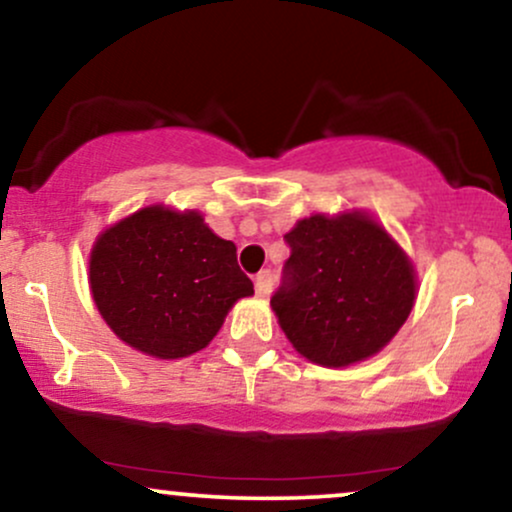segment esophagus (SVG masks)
<instances>
[{
	"instance_id": "34e87169",
	"label": "esophagus",
	"mask_w": 512,
	"mask_h": 512,
	"mask_svg": "<svg viewBox=\"0 0 512 512\" xmlns=\"http://www.w3.org/2000/svg\"><path fill=\"white\" fill-rule=\"evenodd\" d=\"M272 286H274V276H272V272H269V269H264V272H260V274L255 276L257 296L267 298L269 293H272Z\"/></svg>"
}]
</instances>
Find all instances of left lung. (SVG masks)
Returning <instances> with one entry per match:
<instances>
[{"label":"left lung","instance_id":"obj_1","mask_svg":"<svg viewBox=\"0 0 512 512\" xmlns=\"http://www.w3.org/2000/svg\"><path fill=\"white\" fill-rule=\"evenodd\" d=\"M284 240L291 257L272 310L293 349L327 368L378 354L414 308L416 274L404 250L361 211L315 214Z\"/></svg>","mask_w":512,"mask_h":512}]
</instances>
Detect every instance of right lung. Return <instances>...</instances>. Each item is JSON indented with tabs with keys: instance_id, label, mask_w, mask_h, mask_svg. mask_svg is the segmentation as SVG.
<instances>
[{
	"instance_id": "obj_1",
	"label": "right lung",
	"mask_w": 512,
	"mask_h": 512,
	"mask_svg": "<svg viewBox=\"0 0 512 512\" xmlns=\"http://www.w3.org/2000/svg\"><path fill=\"white\" fill-rule=\"evenodd\" d=\"M98 313L122 342L156 358L204 349L252 281L236 245L197 211L139 209L98 236L88 260Z\"/></svg>"
}]
</instances>
